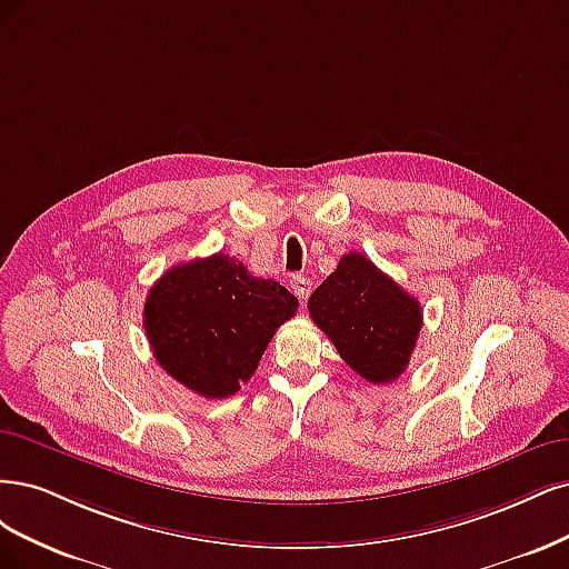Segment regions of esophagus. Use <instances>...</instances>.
<instances>
[{
    "label": "esophagus",
    "instance_id": "34e87169",
    "mask_svg": "<svg viewBox=\"0 0 569 569\" xmlns=\"http://www.w3.org/2000/svg\"><path fill=\"white\" fill-rule=\"evenodd\" d=\"M290 288L298 296V300L305 302L309 298V292H311V281L307 277H302V273H298V277L290 279Z\"/></svg>",
    "mask_w": 569,
    "mask_h": 569
}]
</instances>
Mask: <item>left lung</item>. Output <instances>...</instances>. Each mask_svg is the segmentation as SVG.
Wrapping results in <instances>:
<instances>
[{"mask_svg": "<svg viewBox=\"0 0 569 569\" xmlns=\"http://www.w3.org/2000/svg\"><path fill=\"white\" fill-rule=\"evenodd\" d=\"M315 323L363 380L385 385L407 371L423 311L361 252H347L307 302Z\"/></svg>", "mask_w": 569, "mask_h": 569, "instance_id": "obj_1", "label": "left lung"}]
</instances>
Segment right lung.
<instances>
[{
  "instance_id": "1",
  "label": "right lung",
  "mask_w": 569,
  "mask_h": 569,
  "mask_svg": "<svg viewBox=\"0 0 569 569\" xmlns=\"http://www.w3.org/2000/svg\"><path fill=\"white\" fill-rule=\"evenodd\" d=\"M298 298L224 252L168 269L149 290L143 328L156 361L191 392L224 399L258 371Z\"/></svg>"
}]
</instances>
